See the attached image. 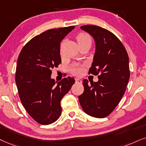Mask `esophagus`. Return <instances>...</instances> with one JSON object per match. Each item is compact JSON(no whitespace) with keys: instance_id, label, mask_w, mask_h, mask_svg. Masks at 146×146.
Wrapping results in <instances>:
<instances>
[{"instance_id":"esophagus-1","label":"esophagus","mask_w":146,"mask_h":146,"mask_svg":"<svg viewBox=\"0 0 146 146\" xmlns=\"http://www.w3.org/2000/svg\"><path fill=\"white\" fill-rule=\"evenodd\" d=\"M75 82H76V83H79V84H81V83L82 82V79H80L79 78H75Z\"/></svg>"}]
</instances>
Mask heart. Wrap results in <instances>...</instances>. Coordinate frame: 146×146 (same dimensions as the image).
I'll list each match as a JSON object with an SVG mask.
<instances>
[{
    "mask_svg": "<svg viewBox=\"0 0 146 146\" xmlns=\"http://www.w3.org/2000/svg\"><path fill=\"white\" fill-rule=\"evenodd\" d=\"M77 41L78 44L84 43L85 42L92 41L91 37L89 35L86 34V33H81L78 36H77ZM85 70V67L83 64H75V65L72 66L70 69V71L73 75H77V76H81L83 75Z\"/></svg>",
    "mask_w": 146,
    "mask_h": 146,
    "instance_id": "obj_1",
    "label": "heart"
}]
</instances>
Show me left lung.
Instances as JSON below:
<instances>
[{
  "label": "left lung",
  "mask_w": 146,
  "mask_h": 146,
  "mask_svg": "<svg viewBox=\"0 0 146 146\" xmlns=\"http://www.w3.org/2000/svg\"><path fill=\"white\" fill-rule=\"evenodd\" d=\"M81 29L91 35L96 51L89 74L98 75L97 82L83 81L84 92L79 96L84 111L96 118L108 116L124 95L130 77L126 49L115 35L106 29L88 25Z\"/></svg>",
  "instance_id": "left-lung-1"
}]
</instances>
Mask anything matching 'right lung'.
I'll use <instances>...</instances> for the list:
<instances>
[{"label": "right lung", "mask_w": 146, "mask_h": 146, "mask_svg": "<svg viewBox=\"0 0 146 146\" xmlns=\"http://www.w3.org/2000/svg\"><path fill=\"white\" fill-rule=\"evenodd\" d=\"M75 26L51 29L35 36L22 48L17 59L15 82L21 102L37 123L49 125L61 114L60 101L75 79L57 83L52 71L61 62L60 42Z\"/></svg>", "instance_id": "obj_1"}]
</instances>
